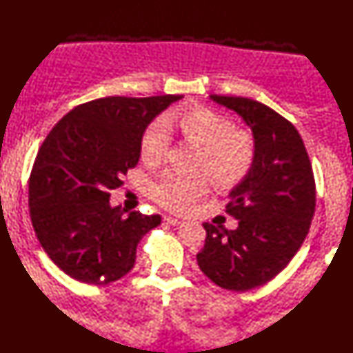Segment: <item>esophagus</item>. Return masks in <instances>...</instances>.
I'll return each mask as SVG.
<instances>
[{"mask_svg":"<svg viewBox=\"0 0 353 353\" xmlns=\"http://www.w3.org/2000/svg\"><path fill=\"white\" fill-rule=\"evenodd\" d=\"M164 221H166L168 225H172V226L182 225L181 220H177V218H172V216H164Z\"/></svg>","mask_w":353,"mask_h":353,"instance_id":"esophagus-1","label":"esophagus"}]
</instances>
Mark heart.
<instances>
[{
    "instance_id": "heart-1",
    "label": "heart",
    "mask_w": 353,
    "mask_h": 353,
    "mask_svg": "<svg viewBox=\"0 0 353 353\" xmlns=\"http://www.w3.org/2000/svg\"><path fill=\"white\" fill-rule=\"evenodd\" d=\"M169 130H179L184 140L199 146L195 171L205 172L213 184L231 187L251 171L256 159V141L246 130L234 128L225 115L208 107L176 110L156 119L141 133L140 154L148 164H158L169 148ZM205 176L163 174L151 184V197L172 212H185L207 194Z\"/></svg>"
}]
</instances>
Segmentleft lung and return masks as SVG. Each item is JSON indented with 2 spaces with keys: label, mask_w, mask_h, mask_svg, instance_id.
Listing matches in <instances>:
<instances>
[{
  "label": "left lung",
  "mask_w": 353,
  "mask_h": 353,
  "mask_svg": "<svg viewBox=\"0 0 353 353\" xmlns=\"http://www.w3.org/2000/svg\"><path fill=\"white\" fill-rule=\"evenodd\" d=\"M210 99L249 125L256 159L226 205L238 228L203 223L207 238L197 262L218 287L248 292L279 275L301 248L316 207L313 168L300 133L274 109L248 97Z\"/></svg>",
  "instance_id": "1"
}]
</instances>
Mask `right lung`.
Masks as SVG:
<instances>
[{"label":"right lung","instance_id":"obj_1","mask_svg":"<svg viewBox=\"0 0 353 353\" xmlns=\"http://www.w3.org/2000/svg\"><path fill=\"white\" fill-rule=\"evenodd\" d=\"M182 96L89 101L52 128L29 177V212L40 246L83 283H110L133 269L137 246L159 215L110 207V190L140 159L151 120Z\"/></svg>","mask_w":353,"mask_h":353}]
</instances>
